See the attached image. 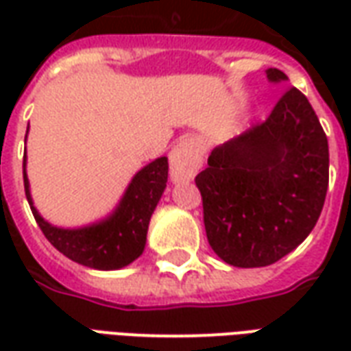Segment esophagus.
I'll return each mask as SVG.
<instances>
[{
    "label": "esophagus",
    "instance_id": "1",
    "mask_svg": "<svg viewBox=\"0 0 351 351\" xmlns=\"http://www.w3.org/2000/svg\"><path fill=\"white\" fill-rule=\"evenodd\" d=\"M169 165H171V180L173 182H184L191 180L201 165V150L191 141H180L169 154Z\"/></svg>",
    "mask_w": 351,
    "mask_h": 351
}]
</instances>
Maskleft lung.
<instances>
[{"label": "left lung", "mask_w": 351, "mask_h": 351, "mask_svg": "<svg viewBox=\"0 0 351 351\" xmlns=\"http://www.w3.org/2000/svg\"><path fill=\"white\" fill-rule=\"evenodd\" d=\"M269 82L287 77L267 69ZM206 239L241 269L267 267L310 235L329 186V145L308 99L289 88L271 116L216 146L195 176Z\"/></svg>", "instance_id": "left-lung-1"}]
</instances>
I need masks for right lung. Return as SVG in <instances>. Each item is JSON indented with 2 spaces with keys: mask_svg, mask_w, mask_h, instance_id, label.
<instances>
[{
  "mask_svg": "<svg viewBox=\"0 0 351 351\" xmlns=\"http://www.w3.org/2000/svg\"><path fill=\"white\" fill-rule=\"evenodd\" d=\"M27 138V133H26ZM24 156V188L35 220L49 243L65 258L97 271L123 269L145 252L148 223L167 188L169 161L165 156L135 173L112 213L80 228H58L35 208Z\"/></svg>",
  "mask_w": 351,
  "mask_h": 351,
  "instance_id": "1",
  "label": "right lung"
}]
</instances>
